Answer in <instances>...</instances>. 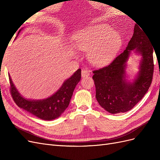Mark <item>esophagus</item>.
<instances>
[{
	"label": "esophagus",
	"instance_id": "obj_1",
	"mask_svg": "<svg viewBox=\"0 0 160 160\" xmlns=\"http://www.w3.org/2000/svg\"><path fill=\"white\" fill-rule=\"evenodd\" d=\"M89 75H90V71H89L85 69H82V71H81V77H83V78H84V77H88Z\"/></svg>",
	"mask_w": 160,
	"mask_h": 160
}]
</instances>
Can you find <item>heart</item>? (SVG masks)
Wrapping results in <instances>:
<instances>
[{"mask_svg": "<svg viewBox=\"0 0 160 160\" xmlns=\"http://www.w3.org/2000/svg\"><path fill=\"white\" fill-rule=\"evenodd\" d=\"M122 42L119 34L110 27L96 25L75 33L72 47L78 51H89L88 58L91 63L101 65L113 59Z\"/></svg>", "mask_w": 160, "mask_h": 160, "instance_id": "1", "label": "heart"}]
</instances>
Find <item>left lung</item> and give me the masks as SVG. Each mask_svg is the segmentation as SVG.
Instances as JSON below:
<instances>
[{
	"mask_svg": "<svg viewBox=\"0 0 160 160\" xmlns=\"http://www.w3.org/2000/svg\"><path fill=\"white\" fill-rule=\"evenodd\" d=\"M139 27L135 24L133 35L122 53L108 66L93 72L97 101L111 114L132 109L146 95L152 83L153 47L146 32ZM132 52L141 56V59L139 71L133 80H129L126 69Z\"/></svg>",
	"mask_w": 160,
	"mask_h": 160,
	"instance_id": "left-lung-1",
	"label": "left lung"
}]
</instances>
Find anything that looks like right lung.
<instances>
[{
  "label": "right lung",
  "instance_id": "right-lung-1",
  "mask_svg": "<svg viewBox=\"0 0 160 160\" xmlns=\"http://www.w3.org/2000/svg\"><path fill=\"white\" fill-rule=\"evenodd\" d=\"M21 30L19 31L18 34ZM81 71L79 69L63 82L61 88L54 94L47 98L37 100L24 98L16 88L9 75L11 95L18 107L27 112L43 120L55 119L60 117L68 108L75 87L81 80Z\"/></svg>",
  "mask_w": 160,
  "mask_h": 160
}]
</instances>
